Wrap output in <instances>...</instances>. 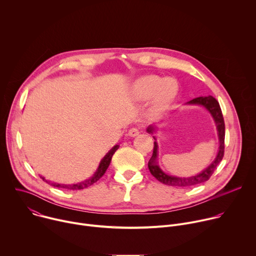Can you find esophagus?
<instances>
[{
	"instance_id": "1",
	"label": "esophagus",
	"mask_w": 256,
	"mask_h": 256,
	"mask_svg": "<svg viewBox=\"0 0 256 256\" xmlns=\"http://www.w3.org/2000/svg\"><path fill=\"white\" fill-rule=\"evenodd\" d=\"M138 134H140V130L136 128H130V130H128V134L130 136H136Z\"/></svg>"
}]
</instances>
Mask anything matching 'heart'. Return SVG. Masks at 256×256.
<instances>
[{
  "label": "heart",
  "instance_id": "obj_1",
  "mask_svg": "<svg viewBox=\"0 0 256 256\" xmlns=\"http://www.w3.org/2000/svg\"><path fill=\"white\" fill-rule=\"evenodd\" d=\"M178 94V85L172 80H164L155 75H146L134 84V95L144 101L153 97V105L157 108L168 106Z\"/></svg>",
  "mask_w": 256,
  "mask_h": 256
}]
</instances>
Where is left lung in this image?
<instances>
[{
    "instance_id": "8db88e82",
    "label": "left lung",
    "mask_w": 256,
    "mask_h": 256,
    "mask_svg": "<svg viewBox=\"0 0 256 256\" xmlns=\"http://www.w3.org/2000/svg\"><path fill=\"white\" fill-rule=\"evenodd\" d=\"M184 105L188 106H194L200 105L204 107L206 110L210 114L216 128V134L218 140V150L216 153V156L212 160V162L206 167L204 170H202L200 173L192 176H176V175H170L162 170V168L159 166L158 163V149L159 146L157 142V138L155 136H153L155 142H154V151L153 155L148 163L149 169L151 174L163 184L170 186H180V188H188L194 186L202 182L208 180V178L212 176V172L216 168V166L220 164V162L223 159L224 156V148H225V124L223 114L221 112L220 105L218 102L212 97V96H204V97H198L194 98L188 102H186ZM157 132V126L151 124L147 128V132L154 134Z\"/></svg>"
}]
</instances>
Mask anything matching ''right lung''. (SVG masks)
<instances>
[{
	"label": "right lung",
	"instance_id": "add662e5",
	"mask_svg": "<svg viewBox=\"0 0 256 256\" xmlns=\"http://www.w3.org/2000/svg\"><path fill=\"white\" fill-rule=\"evenodd\" d=\"M120 148V144L114 146V147L109 150L106 155L101 159L100 163H99V166L98 168L96 169L95 173L89 177L88 179L84 180V181H81V182H78V184H58V182H52L50 180H46L44 178V176H42L40 175V178H42L44 181L48 182V184H52V186H56V188H64V190H83V188H86L90 186H92L93 184H95V182L97 180H99L103 174L105 173L106 169L108 168L109 164H110V161H112V158L114 156V154L116 152V150Z\"/></svg>",
	"mask_w": 256,
	"mask_h": 256
}]
</instances>
